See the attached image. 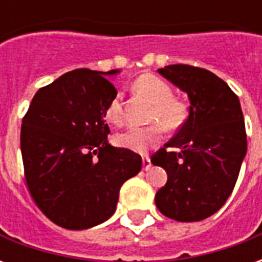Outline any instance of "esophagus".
Returning <instances> with one entry per match:
<instances>
[{"instance_id": "1", "label": "esophagus", "mask_w": 262, "mask_h": 262, "mask_svg": "<svg viewBox=\"0 0 262 262\" xmlns=\"http://www.w3.org/2000/svg\"><path fill=\"white\" fill-rule=\"evenodd\" d=\"M150 167H151V161H150V157H148V156H144V157H143V170H144V171L150 170Z\"/></svg>"}]
</instances>
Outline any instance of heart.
<instances>
[{
  "label": "heart",
  "instance_id": "1",
  "mask_svg": "<svg viewBox=\"0 0 262 262\" xmlns=\"http://www.w3.org/2000/svg\"><path fill=\"white\" fill-rule=\"evenodd\" d=\"M135 88L146 95L153 102V108L148 115L150 122H159L168 130H176L184 123L187 116L185 105L172 98L171 86L159 77L144 74L135 81ZM105 118L119 126L123 123V109L120 95H115L105 109ZM159 123H151L143 127L132 126L115 136V143L119 147L127 148L136 153H144L148 148L159 144L163 139V127Z\"/></svg>",
  "mask_w": 262,
  "mask_h": 262
}]
</instances>
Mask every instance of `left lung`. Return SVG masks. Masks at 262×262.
I'll list each match as a JSON object with an SVG mask.
<instances>
[{
  "label": "left lung",
  "mask_w": 262,
  "mask_h": 262,
  "mask_svg": "<svg viewBox=\"0 0 262 262\" xmlns=\"http://www.w3.org/2000/svg\"><path fill=\"white\" fill-rule=\"evenodd\" d=\"M159 73L189 98L188 118L176 136L151 156L167 171L156 193L161 213L178 222H199L219 210L236 185L247 135L240 101L208 70L172 64Z\"/></svg>",
  "instance_id": "8db88e82"
}]
</instances>
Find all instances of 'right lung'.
<instances>
[{
    "label": "right lung",
    "mask_w": 262,
    "mask_h": 262,
    "mask_svg": "<svg viewBox=\"0 0 262 262\" xmlns=\"http://www.w3.org/2000/svg\"><path fill=\"white\" fill-rule=\"evenodd\" d=\"M108 73L77 69L35 94L20 127L25 181L43 214L84 230L114 214L119 189L140 172L142 157L112 147L105 109L118 95Z\"/></svg>",
    "instance_id": "obj_1"
}]
</instances>
